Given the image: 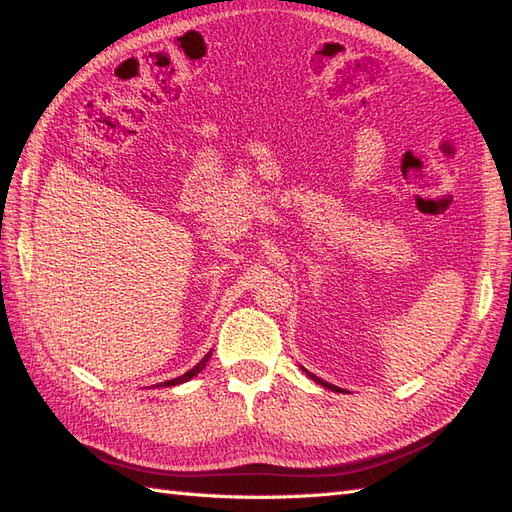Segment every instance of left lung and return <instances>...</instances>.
I'll list each match as a JSON object with an SVG mask.
<instances>
[{
    "mask_svg": "<svg viewBox=\"0 0 512 512\" xmlns=\"http://www.w3.org/2000/svg\"><path fill=\"white\" fill-rule=\"evenodd\" d=\"M303 369V367H301ZM303 372H306L312 380H314V383H319V385H323L325 389H332V391H341V394H347V389H341V387H336V385H332V383H325V380H321L319 376H314V374H310L308 372V369H303Z\"/></svg>",
    "mask_w": 512,
    "mask_h": 512,
    "instance_id": "left-lung-1",
    "label": "left lung"
}]
</instances>
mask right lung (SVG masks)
<instances>
[{
    "label": "right lung",
    "instance_id": "add662e5",
    "mask_svg": "<svg viewBox=\"0 0 512 512\" xmlns=\"http://www.w3.org/2000/svg\"><path fill=\"white\" fill-rule=\"evenodd\" d=\"M209 358H211V352H209V354H206V356L202 358V361H200L198 365H195L193 369H189V372H187V374H182V376H178V378H173V380H167V383H160V385H162V387H173V385L187 383V380H191L193 376H198V374L202 372V369L206 367V363H209Z\"/></svg>",
    "mask_w": 512,
    "mask_h": 512
}]
</instances>
